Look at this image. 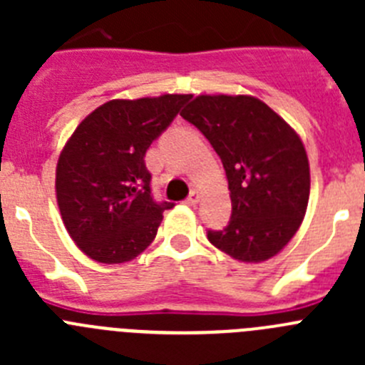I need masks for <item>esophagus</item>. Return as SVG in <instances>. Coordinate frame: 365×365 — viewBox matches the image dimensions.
Returning <instances> with one entry per match:
<instances>
[{
  "label": "esophagus",
  "instance_id": "1",
  "mask_svg": "<svg viewBox=\"0 0 365 365\" xmlns=\"http://www.w3.org/2000/svg\"><path fill=\"white\" fill-rule=\"evenodd\" d=\"M199 199H201V195H199V192H195V190H193V192H190L188 199H186V205L195 206V205H197V202H199Z\"/></svg>",
  "mask_w": 365,
  "mask_h": 365
}]
</instances>
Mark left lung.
Masks as SVG:
<instances>
[{
  "instance_id": "1",
  "label": "left lung",
  "mask_w": 365,
  "mask_h": 365,
  "mask_svg": "<svg viewBox=\"0 0 365 365\" xmlns=\"http://www.w3.org/2000/svg\"><path fill=\"white\" fill-rule=\"evenodd\" d=\"M180 117L208 138L227 172L232 215L208 241L245 263L270 259L298 232L311 192L302 138L265 102L201 95Z\"/></svg>"
}]
</instances>
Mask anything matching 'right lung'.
Listing matches in <instances>:
<instances>
[{"label": "right lung", "mask_w": 365, "mask_h": 365, "mask_svg": "<svg viewBox=\"0 0 365 365\" xmlns=\"http://www.w3.org/2000/svg\"><path fill=\"white\" fill-rule=\"evenodd\" d=\"M190 95L111 100L87 115L60 153L56 199L63 225L91 259L125 263L157 235L163 212L144 157Z\"/></svg>", "instance_id": "obj_1"}]
</instances>
